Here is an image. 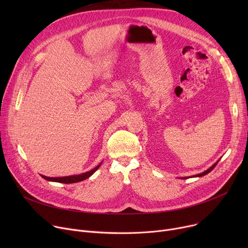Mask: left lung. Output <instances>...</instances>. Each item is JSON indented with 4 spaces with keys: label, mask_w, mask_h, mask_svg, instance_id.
Listing matches in <instances>:
<instances>
[{
    "label": "left lung",
    "mask_w": 248,
    "mask_h": 248,
    "mask_svg": "<svg viewBox=\"0 0 248 248\" xmlns=\"http://www.w3.org/2000/svg\"><path fill=\"white\" fill-rule=\"evenodd\" d=\"M218 164V162H216L212 167H210L209 169H208V170L207 171H205V172H203V173H201V174H198V175H195V176H193V177H202V176H204V175H207L208 173H210L212 170H213V169L215 168V166ZM184 179H187V178H184Z\"/></svg>",
    "instance_id": "1"
}]
</instances>
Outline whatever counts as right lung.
Returning <instances> with one entry per match:
<instances>
[{
    "mask_svg": "<svg viewBox=\"0 0 248 248\" xmlns=\"http://www.w3.org/2000/svg\"><path fill=\"white\" fill-rule=\"evenodd\" d=\"M99 166H100V164L97 167H95L94 169H93V170H91V171L83 173L81 175H74V176H68V177H58V178H50V177H46V176L42 175V178H44L47 181L58 182V183H64V184L77 183V182H80V181H83V180L89 178L91 175H93L97 170V169L99 168Z\"/></svg>",
    "mask_w": 248,
    "mask_h": 248,
    "instance_id": "right-lung-1",
    "label": "right lung"
}]
</instances>
